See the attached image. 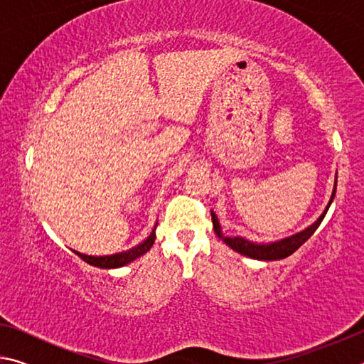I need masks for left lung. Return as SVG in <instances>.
<instances>
[{"label": "left lung", "instance_id": "left-lung-1", "mask_svg": "<svg viewBox=\"0 0 364 364\" xmlns=\"http://www.w3.org/2000/svg\"><path fill=\"white\" fill-rule=\"evenodd\" d=\"M336 189H337V173H336V183H334V189H332V196L329 199V204L326 205L324 212L319 215L318 220L315 223H311L305 230H301L300 232H295L292 236H287L284 239H279V241L274 242H254L249 241L242 236H225L223 234V228L220 225V220L217 217V213L212 210V221H213V230L217 232V236L223 241L228 247H231L232 250H236L237 254L245 255L249 258H254V260H263V262H271V260H282L289 255H292L295 250H297L301 244L306 242L308 239L313 236V232L318 230V226L321 225V221L324 220L326 213H328L329 207L334 200L336 196Z\"/></svg>", "mask_w": 364, "mask_h": 364}]
</instances>
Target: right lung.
<instances>
[{"instance_id": "1", "label": "right lung", "mask_w": 364, "mask_h": 364, "mask_svg": "<svg viewBox=\"0 0 364 364\" xmlns=\"http://www.w3.org/2000/svg\"><path fill=\"white\" fill-rule=\"evenodd\" d=\"M156 228L157 223L154 225L152 231L149 236H147L143 242H139L136 247H133L130 250H125V252H119V254H114V255H104V257H93V255H85V254H80V252L73 250L75 254L82 258L83 262L93 264V267L97 268H104V269H112V268H120V267H125V264L132 263L139 258L141 255H144L147 250L152 247L154 241H156Z\"/></svg>"}]
</instances>
